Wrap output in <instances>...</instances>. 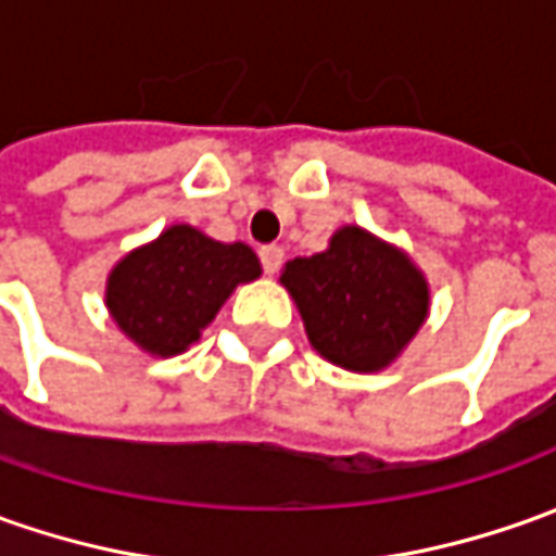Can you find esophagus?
I'll list each match as a JSON object with an SVG mask.
<instances>
[{
  "mask_svg": "<svg viewBox=\"0 0 556 556\" xmlns=\"http://www.w3.org/2000/svg\"><path fill=\"white\" fill-rule=\"evenodd\" d=\"M258 258H262L264 274H277L279 264L286 258V252H282V247H262L258 249Z\"/></svg>",
  "mask_w": 556,
  "mask_h": 556,
  "instance_id": "obj_1",
  "label": "esophagus"
}]
</instances>
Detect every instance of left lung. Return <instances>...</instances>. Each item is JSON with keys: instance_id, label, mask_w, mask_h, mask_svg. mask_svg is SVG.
I'll use <instances>...</instances> for the list:
<instances>
[{"instance_id": "left-lung-1", "label": "left lung", "mask_w": 556, "mask_h": 556, "mask_svg": "<svg viewBox=\"0 0 556 556\" xmlns=\"http://www.w3.org/2000/svg\"><path fill=\"white\" fill-rule=\"evenodd\" d=\"M279 282L313 350L346 371H383L429 316L420 267L358 225L338 230L326 252L286 264Z\"/></svg>"}]
</instances>
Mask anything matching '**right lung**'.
I'll return each mask as SVG.
<instances>
[{
    "mask_svg": "<svg viewBox=\"0 0 556 556\" xmlns=\"http://www.w3.org/2000/svg\"><path fill=\"white\" fill-rule=\"evenodd\" d=\"M258 277L262 264L247 243H218L191 225H173L112 267L105 307L139 350L179 356L230 292Z\"/></svg>",
    "mask_w": 556,
    "mask_h": 556,
    "instance_id": "1",
    "label": "right lung"
}]
</instances>
